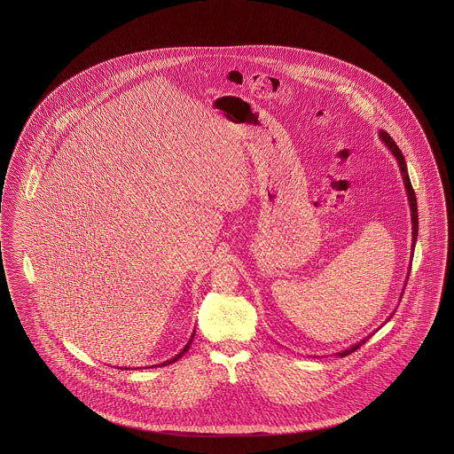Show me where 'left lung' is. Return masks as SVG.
<instances>
[{
    "label": "left lung",
    "instance_id": "8db88e82",
    "mask_svg": "<svg viewBox=\"0 0 454 454\" xmlns=\"http://www.w3.org/2000/svg\"><path fill=\"white\" fill-rule=\"evenodd\" d=\"M380 137H381V141L385 143V146H387L389 152H391V154H393V156L396 158V161H398V167H400V170H402V178H403V184H405V189H407V197H409V206H411V254H413V250H415V241H417V233H419V215H417V199H415V192H413V189H411V176H409V172H407V163H405V158H403V154H402V152H400V148L396 146V143H395V141L391 139V136H389L387 130H380ZM411 265H409V269H411ZM407 279H409V276H407ZM403 291H405V287H403ZM403 291H402V296H403ZM402 296H400V300H402ZM391 317H393V313L389 315V318H391ZM388 320H387V322H388ZM387 322H385V324H387ZM369 337H371V335H367V337H364L363 340L356 342L354 346L347 347V348H344V350L337 352V356L344 357V356H347V354H350V352L357 350V348L363 346V344H366V340L367 339H369Z\"/></svg>",
    "mask_w": 454,
    "mask_h": 454
}]
</instances>
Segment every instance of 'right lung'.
<instances>
[{
  "label": "right lung",
  "instance_id": "obj_1",
  "mask_svg": "<svg viewBox=\"0 0 454 454\" xmlns=\"http://www.w3.org/2000/svg\"><path fill=\"white\" fill-rule=\"evenodd\" d=\"M194 335L195 333H192V335H191V339H189L187 346L184 347V348H182V350H180V352H178V354H176L175 357H172V359H168V361H165V363H163V364H160V366H167V364H173L175 361H178V359H180V357H182V356H184V354H185V352L189 350V347H191V344H192V339H194ZM126 369H128V367H126Z\"/></svg>",
  "mask_w": 454,
  "mask_h": 454
}]
</instances>
